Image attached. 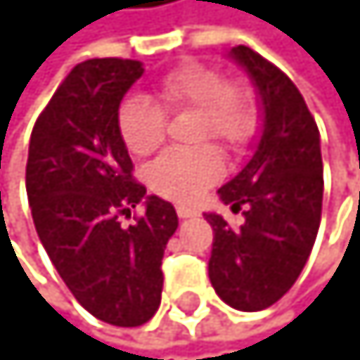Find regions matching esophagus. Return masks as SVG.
<instances>
[{
	"mask_svg": "<svg viewBox=\"0 0 360 360\" xmlns=\"http://www.w3.org/2000/svg\"><path fill=\"white\" fill-rule=\"evenodd\" d=\"M176 212H178V216H180V219H193V216L198 214V212H195L193 207H187V205H178V207H176Z\"/></svg>",
	"mask_w": 360,
	"mask_h": 360,
	"instance_id": "1",
	"label": "esophagus"
}]
</instances>
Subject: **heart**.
Wrapping results in <instances>:
<instances>
[{"label": "heart", "mask_w": 360, "mask_h": 360, "mask_svg": "<svg viewBox=\"0 0 360 360\" xmlns=\"http://www.w3.org/2000/svg\"><path fill=\"white\" fill-rule=\"evenodd\" d=\"M158 98L171 112H198L195 139H216L227 150H241L259 130V108L250 89L227 83L225 74L210 65L189 63L173 70L158 83ZM117 128L126 148L144 158L162 146L167 119L158 103L133 94L119 105ZM221 173L223 160L214 146L169 150L150 165L148 184L165 198L187 202L219 180Z\"/></svg>", "instance_id": "1"}]
</instances>
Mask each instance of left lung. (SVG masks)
<instances>
[{"label": "left lung", "instance_id": "8db88e82", "mask_svg": "<svg viewBox=\"0 0 360 360\" xmlns=\"http://www.w3.org/2000/svg\"><path fill=\"white\" fill-rule=\"evenodd\" d=\"M227 56L255 85L262 135L243 169L219 189L223 205L243 212V225L205 214L214 230L210 282L232 309L262 311L295 284L316 243L325 184L320 133L282 70L243 44Z\"/></svg>", "mask_w": 360, "mask_h": 360}]
</instances>
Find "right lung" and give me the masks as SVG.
I'll return each mask as SVG.
<instances>
[{"mask_svg": "<svg viewBox=\"0 0 360 360\" xmlns=\"http://www.w3.org/2000/svg\"><path fill=\"white\" fill-rule=\"evenodd\" d=\"M144 74L139 60L76 65L35 121L26 162L35 230L74 297L115 327L148 322L162 300V257L178 214L133 180L117 112ZM145 202L135 226L120 216Z\"/></svg>", "mask_w": 360, "mask_h": 360, "instance_id": "add662e5", "label": "right lung"}]
</instances>
